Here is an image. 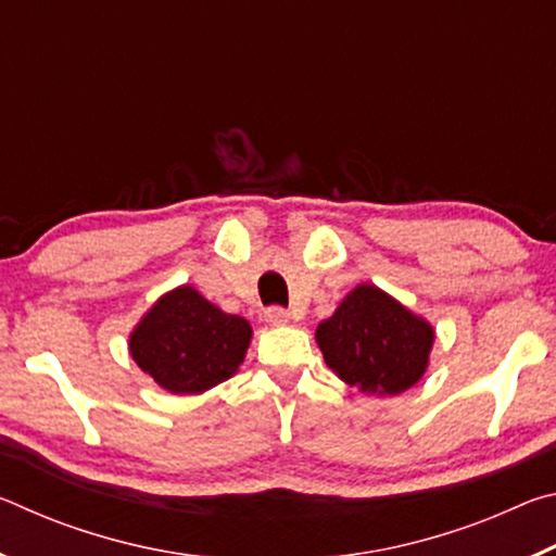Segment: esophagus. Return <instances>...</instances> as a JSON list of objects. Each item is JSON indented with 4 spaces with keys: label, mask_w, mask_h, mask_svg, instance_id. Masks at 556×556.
I'll use <instances>...</instances> for the list:
<instances>
[{
    "label": "esophagus",
    "mask_w": 556,
    "mask_h": 556,
    "mask_svg": "<svg viewBox=\"0 0 556 556\" xmlns=\"http://www.w3.org/2000/svg\"><path fill=\"white\" fill-rule=\"evenodd\" d=\"M265 321L269 326H285V324L291 321V314L287 312V308H281V306H269L267 312H265Z\"/></svg>",
    "instance_id": "obj_1"
}]
</instances>
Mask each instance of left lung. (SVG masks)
<instances>
[{"mask_svg": "<svg viewBox=\"0 0 556 556\" xmlns=\"http://www.w3.org/2000/svg\"><path fill=\"white\" fill-rule=\"evenodd\" d=\"M316 343L343 382L363 392L400 394L425 375L434 328L375 285H357L318 324Z\"/></svg>", "mask_w": 556, "mask_h": 556, "instance_id": "obj_1", "label": "left lung"}]
</instances>
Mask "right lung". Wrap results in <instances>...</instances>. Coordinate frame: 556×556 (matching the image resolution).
Here are the masks:
<instances>
[{"mask_svg":"<svg viewBox=\"0 0 556 556\" xmlns=\"http://www.w3.org/2000/svg\"><path fill=\"white\" fill-rule=\"evenodd\" d=\"M250 338L242 316L220 312L184 285L144 314L129 336V353L159 388L199 394L238 372Z\"/></svg>","mask_w":556,"mask_h":556,"instance_id":"1","label":"right lung"}]
</instances>
